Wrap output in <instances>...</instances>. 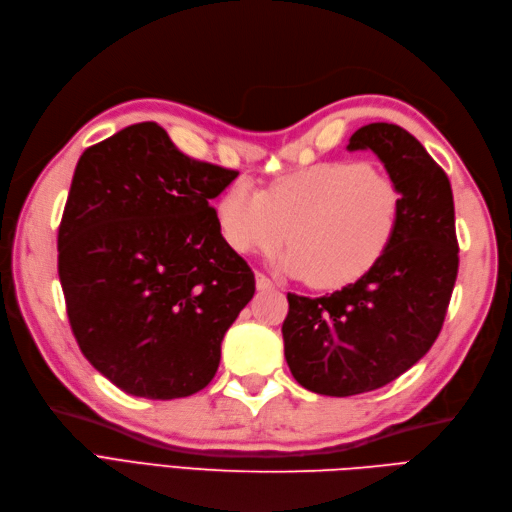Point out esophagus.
<instances>
[{
  "label": "esophagus",
  "mask_w": 512,
  "mask_h": 512,
  "mask_svg": "<svg viewBox=\"0 0 512 512\" xmlns=\"http://www.w3.org/2000/svg\"><path fill=\"white\" fill-rule=\"evenodd\" d=\"M256 288H258V290H273V288H275V284L269 280L267 275L256 273Z\"/></svg>",
  "instance_id": "obj_1"
}]
</instances>
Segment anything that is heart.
<instances>
[{"instance_id":"obj_1","label":"heart","mask_w":512,"mask_h":512,"mask_svg":"<svg viewBox=\"0 0 512 512\" xmlns=\"http://www.w3.org/2000/svg\"><path fill=\"white\" fill-rule=\"evenodd\" d=\"M401 211L404 194L389 175L361 160H333L277 177L265 192L232 183L218 224L239 254L273 252L288 239L277 267L335 290L359 282L389 252Z\"/></svg>"}]
</instances>
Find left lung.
<instances>
[{
  "mask_svg": "<svg viewBox=\"0 0 512 512\" xmlns=\"http://www.w3.org/2000/svg\"><path fill=\"white\" fill-rule=\"evenodd\" d=\"M404 194L397 235L378 265L329 297L288 292L284 356L307 391L348 397L393 382L436 342L457 280L453 190L444 170L395 123L356 130Z\"/></svg>",
  "mask_w": 512,
  "mask_h": 512,
  "instance_id": "left-lung-1",
  "label": "left lung"
}]
</instances>
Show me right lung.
Segmentation results:
<instances>
[{
  "mask_svg": "<svg viewBox=\"0 0 512 512\" xmlns=\"http://www.w3.org/2000/svg\"><path fill=\"white\" fill-rule=\"evenodd\" d=\"M239 173L181 153L158 123L85 149L57 237V269L85 359L147 399L198 393L256 290L211 200Z\"/></svg>",
  "mask_w": 512,
  "mask_h": 512,
  "instance_id": "1",
  "label": "right lung"
}]
</instances>
